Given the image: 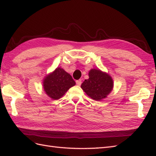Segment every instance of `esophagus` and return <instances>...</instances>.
Masks as SVG:
<instances>
[{"instance_id":"esophagus-1","label":"esophagus","mask_w":156,"mask_h":156,"mask_svg":"<svg viewBox=\"0 0 156 156\" xmlns=\"http://www.w3.org/2000/svg\"><path fill=\"white\" fill-rule=\"evenodd\" d=\"M81 80L79 79V80H77V81H76V84L77 86H80L81 84Z\"/></svg>"}]
</instances>
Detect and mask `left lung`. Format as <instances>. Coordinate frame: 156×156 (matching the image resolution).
Returning a JSON list of instances; mask_svg holds the SVG:
<instances>
[{
	"mask_svg": "<svg viewBox=\"0 0 156 156\" xmlns=\"http://www.w3.org/2000/svg\"><path fill=\"white\" fill-rule=\"evenodd\" d=\"M88 77L81 84V88L92 100L101 101L112 92L114 83L107 73L94 68L89 71Z\"/></svg>",
	"mask_w": 156,
	"mask_h": 156,
	"instance_id": "left-lung-1",
	"label": "left lung"
}]
</instances>
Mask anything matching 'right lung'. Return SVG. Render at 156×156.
Instances as JSON below:
<instances>
[{"label": "right lung", "mask_w": 156, "mask_h": 156, "mask_svg": "<svg viewBox=\"0 0 156 156\" xmlns=\"http://www.w3.org/2000/svg\"><path fill=\"white\" fill-rule=\"evenodd\" d=\"M75 85L71 75L60 67L48 74L43 80L45 93L52 100H57L62 98L68 90Z\"/></svg>", "instance_id": "add662e5"}]
</instances>
